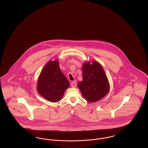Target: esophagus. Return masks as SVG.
<instances>
[{"label":"esophagus","mask_w":148,"mask_h":148,"mask_svg":"<svg viewBox=\"0 0 148 148\" xmlns=\"http://www.w3.org/2000/svg\"><path fill=\"white\" fill-rule=\"evenodd\" d=\"M71 86L73 88H75L77 86V81L76 80H74L71 83Z\"/></svg>","instance_id":"obj_1"}]
</instances>
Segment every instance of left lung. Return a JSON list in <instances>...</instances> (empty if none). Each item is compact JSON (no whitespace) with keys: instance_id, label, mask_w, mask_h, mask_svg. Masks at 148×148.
Masks as SVG:
<instances>
[{"instance_id":"1","label":"left lung","mask_w":148,"mask_h":148,"mask_svg":"<svg viewBox=\"0 0 148 148\" xmlns=\"http://www.w3.org/2000/svg\"><path fill=\"white\" fill-rule=\"evenodd\" d=\"M83 80L77 87L83 97L89 102H94L104 97L110 90V84L100 64L93 60L83 64Z\"/></svg>"}]
</instances>
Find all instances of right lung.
I'll use <instances>...</instances> for the list:
<instances>
[{
    "label": "right lung",
    "mask_w": 148,
    "mask_h": 148,
    "mask_svg": "<svg viewBox=\"0 0 148 148\" xmlns=\"http://www.w3.org/2000/svg\"><path fill=\"white\" fill-rule=\"evenodd\" d=\"M58 60H50L45 65L38 79L39 94L50 102L56 103L63 97L70 83L62 72Z\"/></svg>",
    "instance_id": "add662e5"
}]
</instances>
